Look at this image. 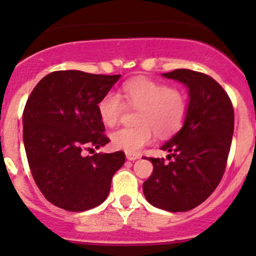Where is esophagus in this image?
Returning a JSON list of instances; mask_svg holds the SVG:
<instances>
[{"label": "esophagus", "instance_id": "34e87169", "mask_svg": "<svg viewBox=\"0 0 256 256\" xmlns=\"http://www.w3.org/2000/svg\"><path fill=\"white\" fill-rule=\"evenodd\" d=\"M126 158L128 160V161H135V160L140 158V156L138 154H126Z\"/></svg>", "mask_w": 256, "mask_h": 256}]
</instances>
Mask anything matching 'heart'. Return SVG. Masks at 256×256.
Here are the masks:
<instances>
[{
    "instance_id": "heart-1",
    "label": "heart",
    "mask_w": 256,
    "mask_h": 256,
    "mask_svg": "<svg viewBox=\"0 0 256 256\" xmlns=\"http://www.w3.org/2000/svg\"><path fill=\"white\" fill-rule=\"evenodd\" d=\"M122 97L128 106L138 109V126L121 128L112 134L115 148L128 154H138L154 138L178 131L187 115V100L182 92L148 79H134L122 86ZM124 100L118 92H105L98 102L100 118L106 126H114L124 112Z\"/></svg>"
}]
</instances>
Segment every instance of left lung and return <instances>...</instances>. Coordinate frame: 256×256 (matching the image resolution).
<instances>
[{
	"instance_id": "left-lung-1",
	"label": "left lung",
	"mask_w": 256,
	"mask_h": 256,
	"mask_svg": "<svg viewBox=\"0 0 256 256\" xmlns=\"http://www.w3.org/2000/svg\"><path fill=\"white\" fill-rule=\"evenodd\" d=\"M162 76L182 82L190 102L183 125L160 148L171 161L148 158L154 172L142 184L150 204L167 212H187L204 202L223 177L234 131L228 94L213 78L190 69Z\"/></svg>"
}]
</instances>
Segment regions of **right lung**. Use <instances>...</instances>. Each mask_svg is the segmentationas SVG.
<instances>
[{
	"instance_id": "right-lung-1",
	"label": "right lung",
	"mask_w": 256,
	"mask_h": 256,
	"mask_svg": "<svg viewBox=\"0 0 256 256\" xmlns=\"http://www.w3.org/2000/svg\"><path fill=\"white\" fill-rule=\"evenodd\" d=\"M121 76L59 70L40 80L23 112V144L36 184L50 203L70 212L102 204L125 154H94L110 142L98 102ZM92 148V150H94Z\"/></svg>"
}]
</instances>
